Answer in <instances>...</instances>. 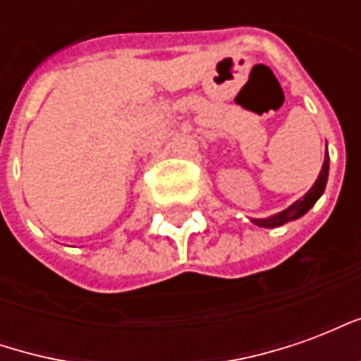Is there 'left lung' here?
<instances>
[{
	"label": "left lung",
	"instance_id": "left-lung-1",
	"mask_svg": "<svg viewBox=\"0 0 361 361\" xmlns=\"http://www.w3.org/2000/svg\"><path fill=\"white\" fill-rule=\"evenodd\" d=\"M326 176H329V157H325V160H323V168H321V172H319L317 181L313 183V188H311L302 199H298L294 204H290L286 211H282L280 214H274L271 219L253 220V222H255L257 226L263 228H276L282 226V224H286L290 220H295L300 219V216H303V214L315 204V201H317L319 197L323 195V191H325L326 185Z\"/></svg>",
	"mask_w": 361,
	"mask_h": 361
}]
</instances>
